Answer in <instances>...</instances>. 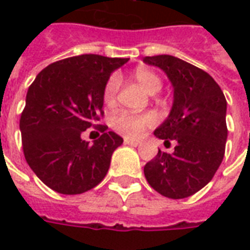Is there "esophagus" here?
Segmentation results:
<instances>
[{
    "instance_id": "34e87169",
    "label": "esophagus",
    "mask_w": 250,
    "mask_h": 250,
    "mask_svg": "<svg viewBox=\"0 0 250 250\" xmlns=\"http://www.w3.org/2000/svg\"><path fill=\"white\" fill-rule=\"evenodd\" d=\"M139 141H135V139H130V138H125V145L127 146H132V147H136L139 146Z\"/></svg>"
}]
</instances>
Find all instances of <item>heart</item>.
<instances>
[{
    "label": "heart",
    "instance_id": "heart-1",
    "mask_svg": "<svg viewBox=\"0 0 250 250\" xmlns=\"http://www.w3.org/2000/svg\"><path fill=\"white\" fill-rule=\"evenodd\" d=\"M132 76L136 82L145 88V91L150 95H154L161 91L162 88V82L157 73H154L147 68H138L132 73ZM120 88V77L118 75H112L109 77L108 82L105 83L103 89L104 103L111 104L115 103L116 95L119 92ZM155 123V116L152 114H131V112H118L112 116L111 119V125L115 131L125 136H139L145 130L151 127Z\"/></svg>",
    "mask_w": 250,
    "mask_h": 250
}]
</instances>
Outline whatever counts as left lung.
Listing matches in <instances>:
<instances>
[{"instance_id": "8db88e82", "label": "left lung", "mask_w": 250, "mask_h": 250, "mask_svg": "<svg viewBox=\"0 0 250 250\" xmlns=\"http://www.w3.org/2000/svg\"><path fill=\"white\" fill-rule=\"evenodd\" d=\"M143 62L161 68L173 85L170 114L154 135L175 141L173 154L159 150L146 163L145 177L165 197L186 198L209 184L224 159L226 99L209 73L178 57L147 56Z\"/></svg>"}]
</instances>
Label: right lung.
I'll use <instances>...</instances> for the list:
<instances>
[{
    "mask_svg": "<svg viewBox=\"0 0 250 250\" xmlns=\"http://www.w3.org/2000/svg\"><path fill=\"white\" fill-rule=\"evenodd\" d=\"M128 59L80 55L48 65L28 89L20 119L29 167L60 194H82L98 186L123 138L99 125L103 135L89 143L82 134L103 116V89L111 73Z\"/></svg>",
    "mask_w": 250,
    "mask_h": 250,
    "instance_id": "right-lung-1",
    "label": "right lung"
}]
</instances>
